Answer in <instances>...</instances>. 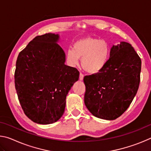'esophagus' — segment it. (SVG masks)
<instances>
[{
    "label": "esophagus",
    "instance_id": "34e87169",
    "mask_svg": "<svg viewBox=\"0 0 151 151\" xmlns=\"http://www.w3.org/2000/svg\"><path fill=\"white\" fill-rule=\"evenodd\" d=\"M83 78H84L83 74L80 73V75H79V79H80L81 81H83Z\"/></svg>",
    "mask_w": 151,
    "mask_h": 151
}]
</instances>
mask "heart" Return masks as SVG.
I'll list each match as a JSON object with an SVG mask.
<instances>
[{
  "mask_svg": "<svg viewBox=\"0 0 151 151\" xmlns=\"http://www.w3.org/2000/svg\"><path fill=\"white\" fill-rule=\"evenodd\" d=\"M110 55V47L107 42L96 38L86 37L75 42L73 48L66 52V59L72 66L78 65L80 58L84 70L96 74L103 69Z\"/></svg>",
  "mask_w": 151,
  "mask_h": 151,
  "instance_id": "1",
  "label": "heart"
}]
</instances>
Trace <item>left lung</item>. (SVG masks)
Here are the masks:
<instances>
[{
  "mask_svg": "<svg viewBox=\"0 0 151 151\" xmlns=\"http://www.w3.org/2000/svg\"><path fill=\"white\" fill-rule=\"evenodd\" d=\"M141 60L131 45H113L101 72L84 77L85 104L94 116L114 120L129 108L140 84Z\"/></svg>",
  "mask_w": 151,
  "mask_h": 151,
  "instance_id": "8db88e82",
  "label": "left lung"
}]
</instances>
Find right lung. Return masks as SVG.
<instances>
[{"label": "right lung", "mask_w": 151, "mask_h": 151, "mask_svg": "<svg viewBox=\"0 0 151 151\" xmlns=\"http://www.w3.org/2000/svg\"><path fill=\"white\" fill-rule=\"evenodd\" d=\"M58 35L48 33L33 39L17 57L14 84L20 106L38 124L57 121L64 113L66 97L79 72L65 65V54L57 42Z\"/></svg>", "instance_id": "obj_1"}]
</instances>
